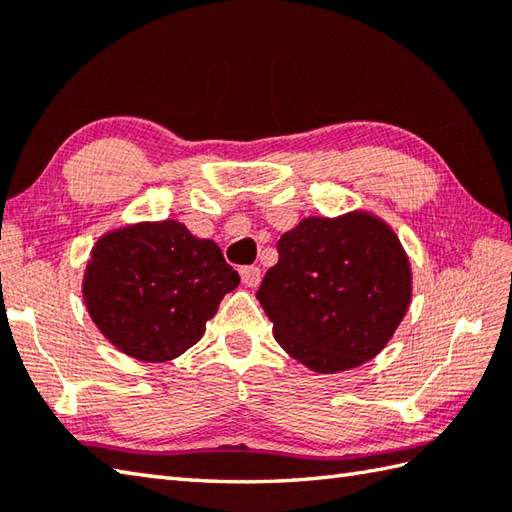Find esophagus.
<instances>
[{
	"label": "esophagus",
	"mask_w": 512,
	"mask_h": 512,
	"mask_svg": "<svg viewBox=\"0 0 512 512\" xmlns=\"http://www.w3.org/2000/svg\"><path fill=\"white\" fill-rule=\"evenodd\" d=\"M239 277H242V284L246 288H257L259 281H262V270L257 266H244L239 270Z\"/></svg>",
	"instance_id": "34e87169"
}]
</instances>
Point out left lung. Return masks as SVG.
<instances>
[{"instance_id":"8db88e82","label":"left lung","mask_w":512,"mask_h":512,"mask_svg":"<svg viewBox=\"0 0 512 512\" xmlns=\"http://www.w3.org/2000/svg\"><path fill=\"white\" fill-rule=\"evenodd\" d=\"M277 250L257 290L277 343L319 374L372 361L411 303L409 257L394 228L367 211L312 215Z\"/></svg>"}]
</instances>
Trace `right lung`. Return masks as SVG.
<instances>
[{"label": "right lung", "mask_w": 512, "mask_h": 512, "mask_svg": "<svg viewBox=\"0 0 512 512\" xmlns=\"http://www.w3.org/2000/svg\"><path fill=\"white\" fill-rule=\"evenodd\" d=\"M239 275L213 239L178 220L138 222L107 231L83 275V301L116 350L165 363L198 343Z\"/></svg>", "instance_id": "obj_1"}]
</instances>
